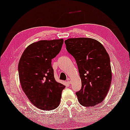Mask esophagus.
<instances>
[{"label": "esophagus", "mask_w": 130, "mask_h": 130, "mask_svg": "<svg viewBox=\"0 0 130 130\" xmlns=\"http://www.w3.org/2000/svg\"><path fill=\"white\" fill-rule=\"evenodd\" d=\"M67 81L68 82V84H70V83H71V80H70L69 78H68L67 79Z\"/></svg>", "instance_id": "1"}]
</instances>
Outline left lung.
I'll use <instances>...</instances> for the list:
<instances>
[{
    "mask_svg": "<svg viewBox=\"0 0 130 130\" xmlns=\"http://www.w3.org/2000/svg\"><path fill=\"white\" fill-rule=\"evenodd\" d=\"M67 51L76 61L82 82L76 92L80 104L91 107L102 102L112 78L110 60L102 44L90 38H72L65 41Z\"/></svg>",
    "mask_w": 130,
    "mask_h": 130,
    "instance_id": "8db88e82",
    "label": "left lung"
}]
</instances>
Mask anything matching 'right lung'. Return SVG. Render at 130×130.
Returning <instances> with one entry per match:
<instances>
[{"mask_svg":"<svg viewBox=\"0 0 130 130\" xmlns=\"http://www.w3.org/2000/svg\"><path fill=\"white\" fill-rule=\"evenodd\" d=\"M63 43V39L34 42L20 59L18 72L23 90L40 109L52 110L60 104L65 86L56 81L52 60L60 53Z\"/></svg>","mask_w":130,"mask_h":130,"instance_id":"obj_1","label":"right lung"}]
</instances>
